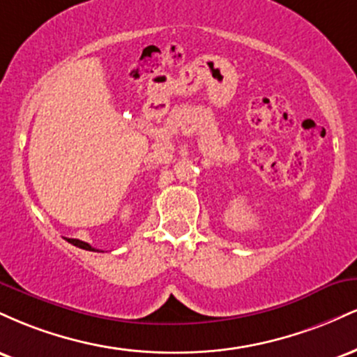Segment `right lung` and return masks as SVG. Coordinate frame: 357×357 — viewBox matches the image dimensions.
<instances>
[{"label": "right lung", "mask_w": 357, "mask_h": 357, "mask_svg": "<svg viewBox=\"0 0 357 357\" xmlns=\"http://www.w3.org/2000/svg\"><path fill=\"white\" fill-rule=\"evenodd\" d=\"M65 240H67L68 243L75 245V247L84 248V250H89V252H100V250H96L93 247H90L89 243H85V241H82V240H77V238H65Z\"/></svg>", "instance_id": "add662e5"}]
</instances>
